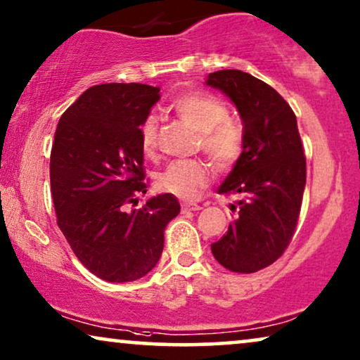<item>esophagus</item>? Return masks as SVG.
I'll return each instance as SVG.
<instances>
[{
	"label": "esophagus",
	"instance_id": "obj_1",
	"mask_svg": "<svg viewBox=\"0 0 360 360\" xmlns=\"http://www.w3.org/2000/svg\"><path fill=\"white\" fill-rule=\"evenodd\" d=\"M202 207H200L199 204H183L181 205V210H183V212H191V210H200Z\"/></svg>",
	"mask_w": 360,
	"mask_h": 360
}]
</instances>
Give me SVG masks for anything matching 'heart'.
I'll use <instances>...</instances> for the list:
<instances>
[{
	"mask_svg": "<svg viewBox=\"0 0 360 360\" xmlns=\"http://www.w3.org/2000/svg\"><path fill=\"white\" fill-rule=\"evenodd\" d=\"M172 108L199 133V145L219 169H230L240 160L245 146L242 124L229 118V107L222 98L209 92H186L174 98ZM141 148L146 155L155 151L158 122L148 117L140 128ZM212 177L210 165L200 160L174 161L161 172L158 184L162 191L181 199L198 198Z\"/></svg>",
	"mask_w": 360,
	"mask_h": 360,
	"instance_id": "1",
	"label": "heart"
}]
</instances>
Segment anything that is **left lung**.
Masks as SVG:
<instances>
[{
  "label": "left lung",
  "mask_w": 360,
  "mask_h": 360,
  "mask_svg": "<svg viewBox=\"0 0 360 360\" xmlns=\"http://www.w3.org/2000/svg\"><path fill=\"white\" fill-rule=\"evenodd\" d=\"M205 84L232 100L245 135L242 158L219 188L240 198L237 219L210 248L227 270L255 273L283 255L298 224L306 184L298 123L285 98L247 72L217 70Z\"/></svg>",
  "instance_id": "left-lung-1"
}]
</instances>
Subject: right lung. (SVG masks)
Masks as SVG:
<instances>
[{"label":"right lung","instance_id":"add662e5","mask_svg":"<svg viewBox=\"0 0 360 360\" xmlns=\"http://www.w3.org/2000/svg\"><path fill=\"white\" fill-rule=\"evenodd\" d=\"M160 87L102 84L85 90L57 124L51 191L57 225L80 263L112 283L140 280L156 266L165 229L179 214L172 194H146L140 127Z\"/></svg>","mask_w":360,"mask_h":360}]
</instances>
